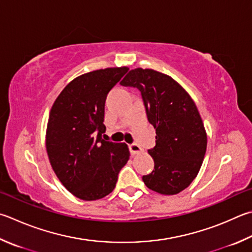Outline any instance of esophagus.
I'll use <instances>...</instances> for the list:
<instances>
[{"instance_id":"obj_1","label":"esophagus","mask_w":252,"mask_h":252,"mask_svg":"<svg viewBox=\"0 0 252 252\" xmlns=\"http://www.w3.org/2000/svg\"><path fill=\"white\" fill-rule=\"evenodd\" d=\"M129 149H130V152L132 155L134 154H138L140 152H142V149L141 146L138 144V143H132L129 145Z\"/></svg>"}]
</instances>
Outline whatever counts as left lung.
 Segmentation results:
<instances>
[{
    "instance_id": "obj_1",
    "label": "left lung",
    "mask_w": 252,
    "mask_h": 252,
    "mask_svg": "<svg viewBox=\"0 0 252 252\" xmlns=\"http://www.w3.org/2000/svg\"><path fill=\"white\" fill-rule=\"evenodd\" d=\"M120 84L138 88L148 120L157 131L152 173L144 184L163 195L178 194L189 187L202 166L207 135L195 102L170 76L153 69L131 70Z\"/></svg>"
}]
</instances>
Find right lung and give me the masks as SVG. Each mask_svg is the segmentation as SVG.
<instances>
[{
  "label": "right lung",
  "instance_id": "right-lung-1",
  "mask_svg": "<svg viewBox=\"0 0 252 252\" xmlns=\"http://www.w3.org/2000/svg\"><path fill=\"white\" fill-rule=\"evenodd\" d=\"M129 68H106L77 77L49 113L46 149L59 181L76 197L95 200L111 193L130 157L126 143L104 141L107 94Z\"/></svg>",
  "mask_w": 252,
  "mask_h": 252
}]
</instances>
